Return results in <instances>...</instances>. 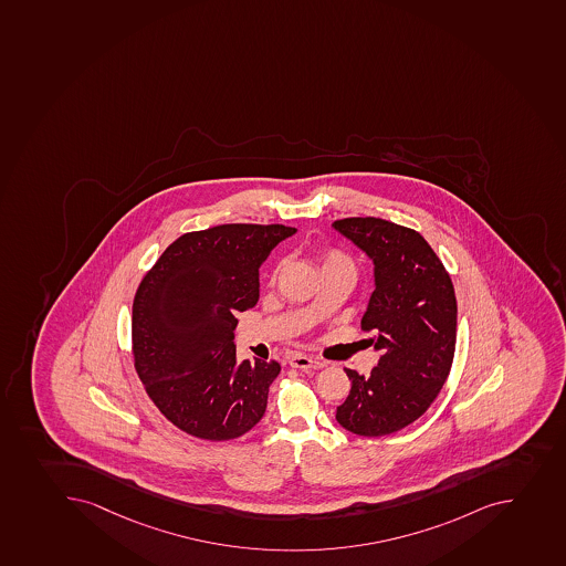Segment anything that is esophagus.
Segmentation results:
<instances>
[{
  "mask_svg": "<svg viewBox=\"0 0 566 566\" xmlns=\"http://www.w3.org/2000/svg\"><path fill=\"white\" fill-rule=\"evenodd\" d=\"M289 364H291V367H296V369H322V367L327 365L325 361H322V359L303 356V354H294V356H291Z\"/></svg>",
  "mask_w": 566,
  "mask_h": 566,
  "instance_id": "esophagus-1",
  "label": "esophagus"
}]
</instances>
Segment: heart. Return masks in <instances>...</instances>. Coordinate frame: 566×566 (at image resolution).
<instances>
[{
	"label": "heart",
	"instance_id": "obj_1",
	"mask_svg": "<svg viewBox=\"0 0 566 566\" xmlns=\"http://www.w3.org/2000/svg\"><path fill=\"white\" fill-rule=\"evenodd\" d=\"M327 269H349L353 270V263L349 258L339 252V250H328L322 255V270Z\"/></svg>",
	"mask_w": 566,
	"mask_h": 566
}]
</instances>
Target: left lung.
<instances>
[{"label":"left lung","instance_id":"obj_1","mask_svg":"<svg viewBox=\"0 0 566 566\" xmlns=\"http://www.w3.org/2000/svg\"><path fill=\"white\" fill-rule=\"evenodd\" d=\"M333 228L373 261L375 292L361 328L373 331L380 359L370 376L345 369L349 397L336 409L342 428L384 437L422 417L448 380L457 342L453 283L428 241L376 217H349Z\"/></svg>","mask_w":566,"mask_h":566}]
</instances>
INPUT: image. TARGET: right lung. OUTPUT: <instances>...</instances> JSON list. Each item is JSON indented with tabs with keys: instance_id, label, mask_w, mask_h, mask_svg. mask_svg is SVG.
Returning a JSON list of instances; mask_svg holds the SVG:
<instances>
[{
	"instance_id": "obj_1",
	"label": "right lung",
	"mask_w": 566,
	"mask_h": 566,
	"mask_svg": "<svg viewBox=\"0 0 566 566\" xmlns=\"http://www.w3.org/2000/svg\"><path fill=\"white\" fill-rule=\"evenodd\" d=\"M296 228L221 224L180 235L133 302L138 378L169 422L197 439H238L260 422L281 365L238 361V312L260 300V269Z\"/></svg>"
}]
</instances>
